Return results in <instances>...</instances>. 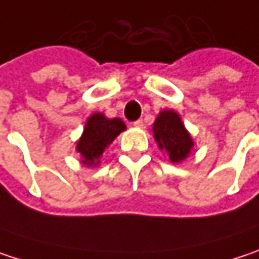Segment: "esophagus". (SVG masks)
<instances>
[{"label":"esophagus","instance_id":"esophagus-1","mask_svg":"<svg viewBox=\"0 0 259 259\" xmlns=\"http://www.w3.org/2000/svg\"><path fill=\"white\" fill-rule=\"evenodd\" d=\"M134 126H137V128H143V126H144V122H143L141 119L136 120V122H134Z\"/></svg>","mask_w":259,"mask_h":259}]
</instances>
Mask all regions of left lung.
Segmentation results:
<instances>
[{
  "label": "left lung",
  "instance_id": "1",
  "mask_svg": "<svg viewBox=\"0 0 259 259\" xmlns=\"http://www.w3.org/2000/svg\"><path fill=\"white\" fill-rule=\"evenodd\" d=\"M153 137L157 147L166 153L171 163H181L190 156L194 141L176 110L163 109L153 122Z\"/></svg>",
  "mask_w": 259,
  "mask_h": 259
}]
</instances>
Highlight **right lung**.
Listing matches in <instances>:
<instances>
[{"label":"right lung","instance_id":"right-lung-1","mask_svg":"<svg viewBox=\"0 0 259 259\" xmlns=\"http://www.w3.org/2000/svg\"><path fill=\"white\" fill-rule=\"evenodd\" d=\"M126 130L125 122L119 118H106L100 112L93 113L87 118L82 136L76 141V152L81 156V163L88 168H96L100 165L107 146Z\"/></svg>","mask_w":259,"mask_h":259}]
</instances>
